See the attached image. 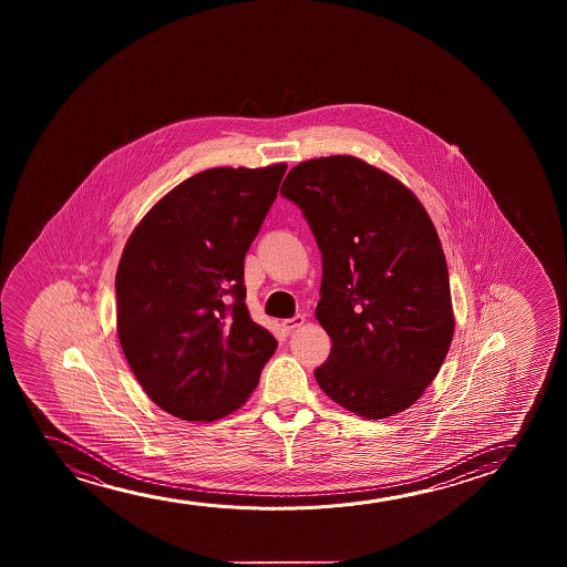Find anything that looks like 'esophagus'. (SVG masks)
I'll use <instances>...</instances> for the list:
<instances>
[{"instance_id": "obj_1", "label": "esophagus", "mask_w": 567, "mask_h": 567, "mask_svg": "<svg viewBox=\"0 0 567 567\" xmlns=\"http://www.w3.org/2000/svg\"><path fill=\"white\" fill-rule=\"evenodd\" d=\"M303 323H306V318H303V316H295V318L285 319V321H282V327H285V331H287V333H292L295 329L302 327Z\"/></svg>"}]
</instances>
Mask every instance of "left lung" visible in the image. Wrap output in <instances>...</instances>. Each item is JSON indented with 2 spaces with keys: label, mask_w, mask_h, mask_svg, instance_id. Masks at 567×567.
Masks as SVG:
<instances>
[{
  "label": "left lung",
  "mask_w": 567,
  "mask_h": 567,
  "mask_svg": "<svg viewBox=\"0 0 567 567\" xmlns=\"http://www.w3.org/2000/svg\"><path fill=\"white\" fill-rule=\"evenodd\" d=\"M316 236V319L331 354L316 370L329 399L368 420L424 395L450 350L455 318L442 241L419 197L357 156L296 164L280 187Z\"/></svg>",
  "instance_id": "1"
}]
</instances>
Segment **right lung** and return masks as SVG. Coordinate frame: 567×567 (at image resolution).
<instances>
[{"label": "right lung", "instance_id": "1", "mask_svg": "<svg viewBox=\"0 0 567 567\" xmlns=\"http://www.w3.org/2000/svg\"><path fill=\"white\" fill-rule=\"evenodd\" d=\"M285 172V163L199 172L156 202L125 244L120 344L141 388L176 419L213 422L238 411L277 350L249 318L244 257Z\"/></svg>", "mask_w": 567, "mask_h": 567}]
</instances>
